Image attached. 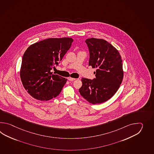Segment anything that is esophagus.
Listing matches in <instances>:
<instances>
[{"label": "esophagus", "mask_w": 154, "mask_h": 154, "mask_svg": "<svg viewBox=\"0 0 154 154\" xmlns=\"http://www.w3.org/2000/svg\"><path fill=\"white\" fill-rule=\"evenodd\" d=\"M68 80H69V81H71V82H72V81H74V80H75L76 79L72 78H71V77H69V78H68Z\"/></svg>", "instance_id": "1"}]
</instances>
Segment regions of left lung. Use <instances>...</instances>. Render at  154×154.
<instances>
[{"label":"left lung","instance_id":"8db88e82","mask_svg":"<svg viewBox=\"0 0 154 154\" xmlns=\"http://www.w3.org/2000/svg\"><path fill=\"white\" fill-rule=\"evenodd\" d=\"M90 52L88 66L96 68L93 80L82 78L79 92L92 104H100L111 98L118 91L124 72L121 56L115 47L105 39H86Z\"/></svg>","mask_w":154,"mask_h":154}]
</instances>
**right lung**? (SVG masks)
<instances>
[{
  "instance_id": "right-lung-1",
  "label": "right lung",
  "mask_w": 154,
  "mask_h": 154,
  "mask_svg": "<svg viewBox=\"0 0 154 154\" xmlns=\"http://www.w3.org/2000/svg\"><path fill=\"white\" fill-rule=\"evenodd\" d=\"M69 37L51 38L33 43L23 54L20 78L23 88L33 98L48 101L57 97L67 79L51 72L72 46Z\"/></svg>"
}]
</instances>
